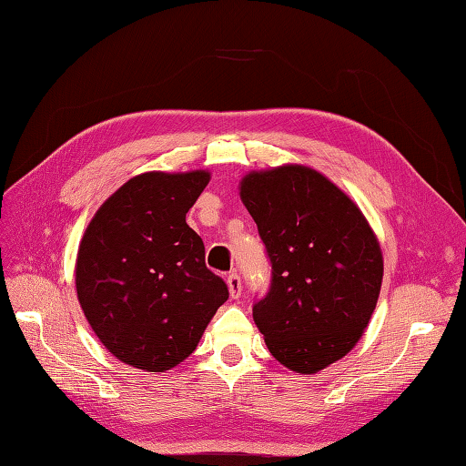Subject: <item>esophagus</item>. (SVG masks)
<instances>
[{"instance_id": "1", "label": "esophagus", "mask_w": 466, "mask_h": 466, "mask_svg": "<svg viewBox=\"0 0 466 466\" xmlns=\"http://www.w3.org/2000/svg\"><path fill=\"white\" fill-rule=\"evenodd\" d=\"M226 284H228L230 296H232L234 299L240 298V294H242V279H240V276H238L236 272H232L228 278H226Z\"/></svg>"}]
</instances>
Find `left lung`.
I'll return each instance as SVG.
<instances>
[{
  "label": "left lung",
  "mask_w": 466,
  "mask_h": 466,
  "mask_svg": "<svg viewBox=\"0 0 466 466\" xmlns=\"http://www.w3.org/2000/svg\"><path fill=\"white\" fill-rule=\"evenodd\" d=\"M240 198L272 264L252 313L269 353L316 373L360 341L380 298L383 256L357 204L318 170L286 165L250 172Z\"/></svg>",
  "instance_id": "1"
}]
</instances>
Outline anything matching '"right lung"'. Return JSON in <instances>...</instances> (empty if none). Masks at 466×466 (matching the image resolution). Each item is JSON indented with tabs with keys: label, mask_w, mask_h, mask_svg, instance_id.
<instances>
[{
	"label": "right lung",
	"mask_w": 466,
	"mask_h": 466,
	"mask_svg": "<svg viewBox=\"0 0 466 466\" xmlns=\"http://www.w3.org/2000/svg\"><path fill=\"white\" fill-rule=\"evenodd\" d=\"M210 172H145L103 202L75 266L83 313L118 361L162 373L197 350L228 286L204 262L187 212Z\"/></svg>",
	"instance_id": "add662e5"
}]
</instances>
